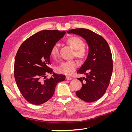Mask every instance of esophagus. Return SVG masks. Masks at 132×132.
I'll use <instances>...</instances> for the list:
<instances>
[{
	"mask_svg": "<svg viewBox=\"0 0 132 132\" xmlns=\"http://www.w3.org/2000/svg\"><path fill=\"white\" fill-rule=\"evenodd\" d=\"M72 79H73L72 78H71L70 77H69V76H67V77H66V79L67 80H71Z\"/></svg>",
	"mask_w": 132,
	"mask_h": 132,
	"instance_id": "1",
	"label": "esophagus"
}]
</instances>
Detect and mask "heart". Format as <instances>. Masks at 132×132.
Listing matches in <instances>:
<instances>
[{"mask_svg":"<svg viewBox=\"0 0 132 132\" xmlns=\"http://www.w3.org/2000/svg\"><path fill=\"white\" fill-rule=\"evenodd\" d=\"M67 43L75 50V55L79 59H85L87 55V51L84 47V42L81 38L78 37H70L67 41ZM59 54V46L55 44L51 51V55L53 58H56ZM78 63L75 61H65L62 62L57 68L58 73L66 75H71L77 69Z\"/></svg>","mask_w":132,"mask_h":132,"instance_id":"heart-1","label":"heart"}]
</instances>
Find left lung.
I'll return each mask as SVG.
<instances>
[{
  "label": "left lung",
  "mask_w": 132,
  "mask_h": 132,
  "mask_svg": "<svg viewBox=\"0 0 132 132\" xmlns=\"http://www.w3.org/2000/svg\"><path fill=\"white\" fill-rule=\"evenodd\" d=\"M67 32L81 36L89 47L87 58L77 71L86 77L77 78L82 87L76 95L86 102L97 101L105 93L112 73V57L109 44L104 38L88 29H75Z\"/></svg>",
  "instance_id": "1"
}]
</instances>
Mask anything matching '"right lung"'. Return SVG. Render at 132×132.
<instances>
[{"label": "right lung", "instance_id": "right-lung-1", "mask_svg": "<svg viewBox=\"0 0 132 132\" xmlns=\"http://www.w3.org/2000/svg\"><path fill=\"white\" fill-rule=\"evenodd\" d=\"M65 31L43 30L23 42L16 54L14 77L17 86L26 100L41 105L53 96L59 82L65 76L53 72L48 66L52 47L65 35ZM47 73L53 77L46 79Z\"/></svg>", "mask_w": 132, "mask_h": 132}]
</instances>
